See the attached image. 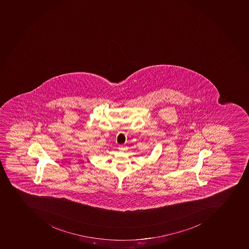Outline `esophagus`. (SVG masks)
Masks as SVG:
<instances>
[{"instance_id":"1","label":"esophagus","mask_w":249,"mask_h":249,"mask_svg":"<svg viewBox=\"0 0 249 249\" xmlns=\"http://www.w3.org/2000/svg\"><path fill=\"white\" fill-rule=\"evenodd\" d=\"M119 149L121 150V151H124L126 149V146H120Z\"/></svg>"}]
</instances>
